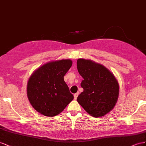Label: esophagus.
<instances>
[{"instance_id": "34e87169", "label": "esophagus", "mask_w": 146, "mask_h": 146, "mask_svg": "<svg viewBox=\"0 0 146 146\" xmlns=\"http://www.w3.org/2000/svg\"><path fill=\"white\" fill-rule=\"evenodd\" d=\"M78 96V93L74 94V100H76L77 99Z\"/></svg>"}]
</instances>
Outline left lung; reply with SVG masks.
<instances>
[{
	"label": "left lung",
	"instance_id": "8db88e82",
	"mask_svg": "<svg viewBox=\"0 0 146 146\" xmlns=\"http://www.w3.org/2000/svg\"><path fill=\"white\" fill-rule=\"evenodd\" d=\"M77 68L84 79L81 83L84 91L78 97V102L94 117L106 114L117 100L119 87L117 80L105 66L90 60L79 59Z\"/></svg>",
	"mask_w": 146,
	"mask_h": 146
}]
</instances>
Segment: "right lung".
Segmentation results:
<instances>
[{"instance_id":"1","label":"right lung","mask_w":146,"mask_h":146,"mask_svg":"<svg viewBox=\"0 0 146 146\" xmlns=\"http://www.w3.org/2000/svg\"><path fill=\"white\" fill-rule=\"evenodd\" d=\"M72 65L70 59L54 61L41 66L28 81L27 97L34 109L45 116L60 114L73 100L64 76Z\"/></svg>"}]
</instances>
